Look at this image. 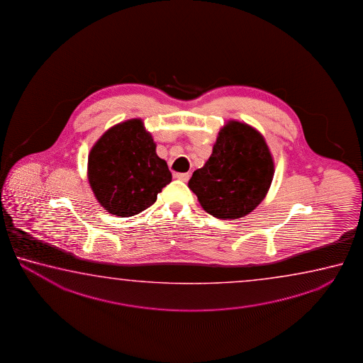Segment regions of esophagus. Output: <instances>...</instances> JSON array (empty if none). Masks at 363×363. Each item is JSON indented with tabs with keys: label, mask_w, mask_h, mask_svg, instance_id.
<instances>
[{
	"label": "esophagus",
	"mask_w": 363,
	"mask_h": 363,
	"mask_svg": "<svg viewBox=\"0 0 363 363\" xmlns=\"http://www.w3.org/2000/svg\"><path fill=\"white\" fill-rule=\"evenodd\" d=\"M174 177L179 179V180H182V182H188L191 178V174L189 172H177Z\"/></svg>",
	"instance_id": "obj_1"
}]
</instances>
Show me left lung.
I'll return each instance as SVG.
<instances>
[{"instance_id":"left-lung-1","label":"left lung","mask_w":363,"mask_h":363,"mask_svg":"<svg viewBox=\"0 0 363 363\" xmlns=\"http://www.w3.org/2000/svg\"><path fill=\"white\" fill-rule=\"evenodd\" d=\"M273 174L263 135L247 124L230 121L220 130L211 157L193 172L188 185L207 213L236 220L264 199Z\"/></svg>"}]
</instances>
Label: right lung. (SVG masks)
Returning <instances> with one entry per match:
<instances>
[{
    "instance_id": "add662e5",
    "label": "right lung",
    "mask_w": 363,
    "mask_h": 363,
    "mask_svg": "<svg viewBox=\"0 0 363 363\" xmlns=\"http://www.w3.org/2000/svg\"><path fill=\"white\" fill-rule=\"evenodd\" d=\"M87 177L99 203L121 217L151 207L172 182V172L156 154L152 135L141 119L117 124L100 137L89 155Z\"/></svg>"
}]
</instances>
